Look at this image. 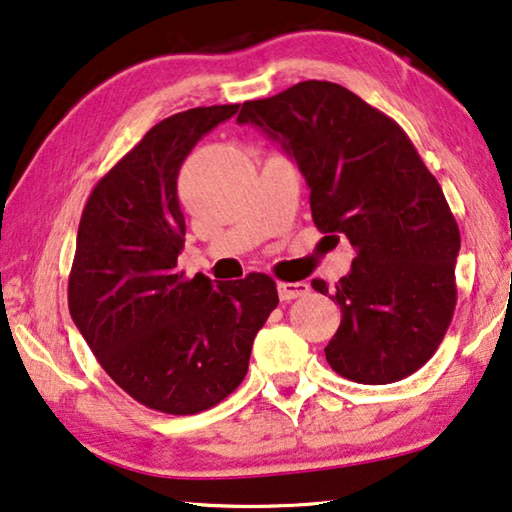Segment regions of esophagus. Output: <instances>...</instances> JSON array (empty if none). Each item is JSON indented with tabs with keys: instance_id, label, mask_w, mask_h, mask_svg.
<instances>
[{
	"instance_id": "esophagus-1",
	"label": "esophagus",
	"mask_w": 512,
	"mask_h": 512,
	"mask_svg": "<svg viewBox=\"0 0 512 512\" xmlns=\"http://www.w3.org/2000/svg\"><path fill=\"white\" fill-rule=\"evenodd\" d=\"M277 293H280V300H296L309 293L307 282H280L277 284Z\"/></svg>"
}]
</instances>
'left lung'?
Masks as SVG:
<instances>
[{"mask_svg": "<svg viewBox=\"0 0 512 512\" xmlns=\"http://www.w3.org/2000/svg\"><path fill=\"white\" fill-rule=\"evenodd\" d=\"M237 121L282 144L311 189L316 228L354 248L350 273L332 291L341 325L325 348L329 366L357 384L413 375L452 323L461 232L409 135L329 81L246 101ZM311 287L329 293L323 280Z\"/></svg>", "mask_w": 512, "mask_h": 512, "instance_id": "obj_1", "label": "left lung"}]
</instances>
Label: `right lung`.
I'll return each instance as SVG.
<instances>
[{
    "instance_id": "add662e5",
    "label": "right lung",
    "mask_w": 512,
    "mask_h": 512,
    "mask_svg": "<svg viewBox=\"0 0 512 512\" xmlns=\"http://www.w3.org/2000/svg\"><path fill=\"white\" fill-rule=\"evenodd\" d=\"M237 110L230 103L162 119L94 185L81 214L69 314L121 391L160 413H201L235 391L280 302L264 273L212 287L210 277L176 271L185 246L180 164Z\"/></svg>"
}]
</instances>
